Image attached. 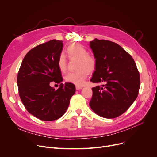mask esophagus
<instances>
[{"instance_id": "obj_1", "label": "esophagus", "mask_w": 157, "mask_h": 157, "mask_svg": "<svg viewBox=\"0 0 157 157\" xmlns=\"http://www.w3.org/2000/svg\"><path fill=\"white\" fill-rule=\"evenodd\" d=\"M83 88V86H76V90H80Z\"/></svg>"}]
</instances>
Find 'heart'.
I'll list each match as a JSON object with an SVG mask.
<instances>
[{
	"instance_id": "1",
	"label": "heart",
	"mask_w": 157,
	"mask_h": 157,
	"mask_svg": "<svg viewBox=\"0 0 157 157\" xmlns=\"http://www.w3.org/2000/svg\"><path fill=\"white\" fill-rule=\"evenodd\" d=\"M65 53L69 59H77L75 67L76 71L68 73L65 77V81L76 86L84 85L88 72H94L97 67L95 57L88 54L87 49L78 43L69 45L65 49ZM57 65L62 72L67 70V60L63 54L60 55Z\"/></svg>"
}]
</instances>
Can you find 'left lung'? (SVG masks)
Wrapping results in <instances>:
<instances>
[{
	"label": "left lung",
	"mask_w": 157,
	"mask_h": 157,
	"mask_svg": "<svg viewBox=\"0 0 157 157\" xmlns=\"http://www.w3.org/2000/svg\"><path fill=\"white\" fill-rule=\"evenodd\" d=\"M90 46L97 60L90 81L103 83L92 88L90 106L101 117L117 118L137 97L140 75L136 64L124 49L112 41L95 39Z\"/></svg>",
	"instance_id": "obj_1"
}]
</instances>
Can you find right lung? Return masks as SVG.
<instances>
[{
    "label": "right lung",
    "instance_id": "obj_1",
    "mask_svg": "<svg viewBox=\"0 0 157 157\" xmlns=\"http://www.w3.org/2000/svg\"><path fill=\"white\" fill-rule=\"evenodd\" d=\"M62 40H51L39 44L26 54L17 76L19 95L25 108L33 116L43 121L60 118L67 111L74 85L63 81L57 62L62 53ZM60 83L55 90L51 82Z\"/></svg>",
    "mask_w": 157,
    "mask_h": 157
}]
</instances>
